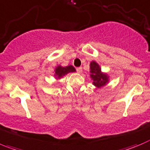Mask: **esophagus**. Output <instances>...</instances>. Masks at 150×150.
<instances>
[{
    "label": "esophagus",
    "instance_id": "1",
    "mask_svg": "<svg viewBox=\"0 0 150 150\" xmlns=\"http://www.w3.org/2000/svg\"><path fill=\"white\" fill-rule=\"evenodd\" d=\"M76 71H77V72L79 73V74H81V73L82 72V67H79V68H76Z\"/></svg>",
    "mask_w": 150,
    "mask_h": 150
}]
</instances>
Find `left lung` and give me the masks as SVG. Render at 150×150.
<instances>
[{
    "mask_svg": "<svg viewBox=\"0 0 150 150\" xmlns=\"http://www.w3.org/2000/svg\"><path fill=\"white\" fill-rule=\"evenodd\" d=\"M90 77L93 80V85L98 88L105 86L110 81L109 75L102 72L100 65L96 61H91L90 63Z\"/></svg>",
    "mask_w": 150,
    "mask_h": 150,
    "instance_id": "8db88e82",
    "label": "left lung"
}]
</instances>
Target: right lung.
<instances>
[{
	"instance_id": "add662e5",
	"label": "right lung",
	"mask_w": 150,
	"mask_h": 150,
	"mask_svg": "<svg viewBox=\"0 0 150 150\" xmlns=\"http://www.w3.org/2000/svg\"><path fill=\"white\" fill-rule=\"evenodd\" d=\"M72 72H76V69L72 65L63 67L59 65L54 69V78L57 80H59V79H62L64 76Z\"/></svg>"
}]
</instances>
